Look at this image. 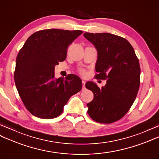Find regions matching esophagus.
<instances>
[{
	"label": "esophagus",
	"instance_id": "esophagus-1",
	"mask_svg": "<svg viewBox=\"0 0 159 159\" xmlns=\"http://www.w3.org/2000/svg\"><path fill=\"white\" fill-rule=\"evenodd\" d=\"M85 84H86L85 81L82 80V90H85V88H86V87H85Z\"/></svg>",
	"mask_w": 159,
	"mask_h": 159
}]
</instances>
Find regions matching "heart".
I'll return each instance as SVG.
<instances>
[{"mask_svg": "<svg viewBox=\"0 0 159 159\" xmlns=\"http://www.w3.org/2000/svg\"><path fill=\"white\" fill-rule=\"evenodd\" d=\"M80 72H81V73H82V74H84L85 73V71L83 70V69H82V70L80 71Z\"/></svg>", "mask_w": 159, "mask_h": 159, "instance_id": "1", "label": "heart"}]
</instances>
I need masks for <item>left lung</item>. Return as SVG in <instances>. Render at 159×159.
I'll return each mask as SVG.
<instances>
[{
    "label": "left lung",
    "instance_id": "left-lung-1",
    "mask_svg": "<svg viewBox=\"0 0 159 159\" xmlns=\"http://www.w3.org/2000/svg\"><path fill=\"white\" fill-rule=\"evenodd\" d=\"M84 36L97 50L96 77L107 80L102 88L93 82L86 84L94 94L87 104L88 113L98 123L115 122L127 113L137 96L140 77L138 59L132 46L122 37L110 33L86 32Z\"/></svg>",
    "mask_w": 159,
    "mask_h": 159
}]
</instances>
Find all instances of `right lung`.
Wrapping results in <instances>:
<instances>
[{"label": "right lung", "mask_w": 159, "mask_h": 159, "mask_svg": "<svg viewBox=\"0 0 159 159\" xmlns=\"http://www.w3.org/2000/svg\"><path fill=\"white\" fill-rule=\"evenodd\" d=\"M82 33L59 29L38 31L19 50L14 73L15 86L33 115L42 119L58 117L71 96L82 90L78 76L55 78V67L65 60L69 45Z\"/></svg>", "instance_id": "right-lung-1"}]
</instances>
